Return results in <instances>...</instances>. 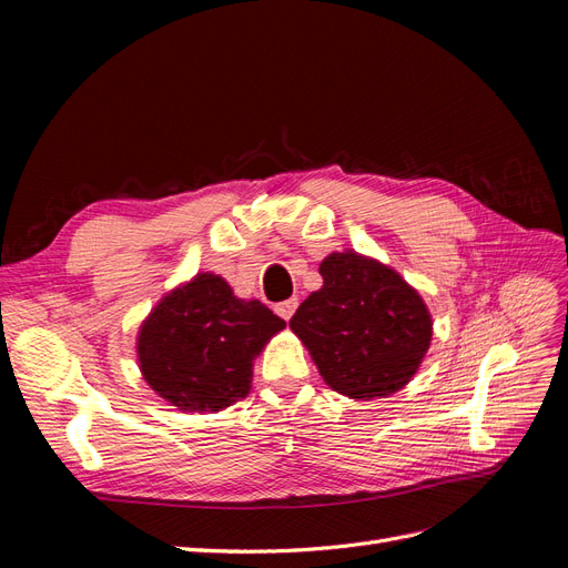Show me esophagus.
I'll list each match as a JSON object with an SVG mask.
<instances>
[{
  "instance_id": "34e87169",
  "label": "esophagus",
  "mask_w": 568,
  "mask_h": 568,
  "mask_svg": "<svg viewBox=\"0 0 568 568\" xmlns=\"http://www.w3.org/2000/svg\"><path fill=\"white\" fill-rule=\"evenodd\" d=\"M296 307H298V298H288V301H282L277 307H274V311H277L280 317L291 320V315L296 313Z\"/></svg>"
}]
</instances>
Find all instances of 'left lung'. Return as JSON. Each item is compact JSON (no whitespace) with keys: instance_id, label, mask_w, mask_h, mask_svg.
Returning <instances> with one entry per match:
<instances>
[{"instance_id":"1","label":"left lung","mask_w":568,"mask_h":568,"mask_svg":"<svg viewBox=\"0 0 568 568\" xmlns=\"http://www.w3.org/2000/svg\"><path fill=\"white\" fill-rule=\"evenodd\" d=\"M322 288L288 326L326 386L351 400L388 398L409 384L432 346L434 320L415 286L353 248L320 263Z\"/></svg>"}]
</instances>
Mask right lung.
<instances>
[{"instance_id":"1","label":"right lung","mask_w":568,"mask_h":568,"mask_svg":"<svg viewBox=\"0 0 568 568\" xmlns=\"http://www.w3.org/2000/svg\"><path fill=\"white\" fill-rule=\"evenodd\" d=\"M284 326L220 274L199 272L153 305L136 332V365L180 412H220L251 393L255 357Z\"/></svg>"}]
</instances>
